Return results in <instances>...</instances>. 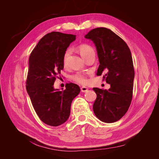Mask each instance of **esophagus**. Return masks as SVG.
<instances>
[{
    "instance_id": "esophagus-1",
    "label": "esophagus",
    "mask_w": 159,
    "mask_h": 159,
    "mask_svg": "<svg viewBox=\"0 0 159 159\" xmlns=\"http://www.w3.org/2000/svg\"><path fill=\"white\" fill-rule=\"evenodd\" d=\"M88 91V88L87 87H84V86H83V87L81 88V92H87Z\"/></svg>"
}]
</instances>
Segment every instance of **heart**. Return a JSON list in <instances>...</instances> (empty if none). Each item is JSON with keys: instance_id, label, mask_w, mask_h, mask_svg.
Masks as SVG:
<instances>
[{"instance_id": "obj_1", "label": "heart", "mask_w": 159, "mask_h": 159, "mask_svg": "<svg viewBox=\"0 0 159 159\" xmlns=\"http://www.w3.org/2000/svg\"><path fill=\"white\" fill-rule=\"evenodd\" d=\"M78 49L80 53V55L82 56L84 59L86 56H88L90 53L94 52L92 48H91L89 45L86 44L80 45L78 47ZM69 56H70V50H67L65 52L64 56V60H63V63L65 66L67 65V62H68ZM71 79L73 81H75V82L80 84H86L88 83V80H87V78H86V75L83 73H80V72H78V73L71 75Z\"/></svg>"}]
</instances>
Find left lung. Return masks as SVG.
Listing matches in <instances>:
<instances>
[{"label":"left lung","instance_id":"8db88e82","mask_svg":"<svg viewBox=\"0 0 159 159\" xmlns=\"http://www.w3.org/2000/svg\"><path fill=\"white\" fill-rule=\"evenodd\" d=\"M85 38L96 47L99 61L97 75L110 84L109 89L94 88L97 95L93 112L100 121L114 123L125 114L131 105L134 71L131 51L126 42L106 28L89 31Z\"/></svg>","mask_w":159,"mask_h":159}]
</instances>
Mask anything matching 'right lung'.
<instances>
[{
	"instance_id": "right-lung-1",
	"label": "right lung",
	"mask_w": 159,
	"mask_h": 159,
	"mask_svg": "<svg viewBox=\"0 0 159 159\" xmlns=\"http://www.w3.org/2000/svg\"><path fill=\"white\" fill-rule=\"evenodd\" d=\"M75 38V35L59 32L47 34L29 57L27 92L38 116L50 126H59L68 120L72 101L80 92L79 86L73 83L67 84L65 90L54 88L64 69L65 52Z\"/></svg>"
}]
</instances>
